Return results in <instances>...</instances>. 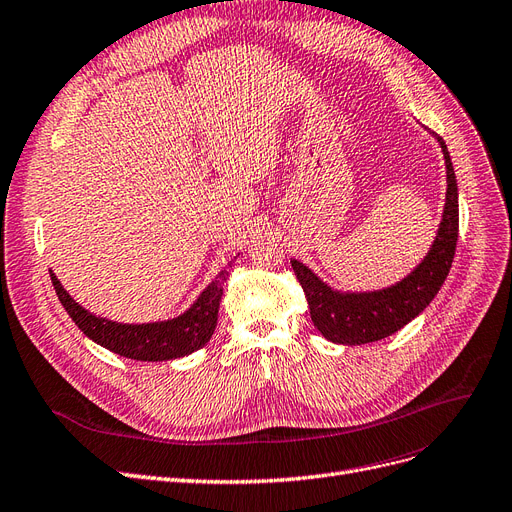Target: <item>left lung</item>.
<instances>
[{"mask_svg": "<svg viewBox=\"0 0 512 512\" xmlns=\"http://www.w3.org/2000/svg\"><path fill=\"white\" fill-rule=\"evenodd\" d=\"M441 141L447 164V202L428 257L399 285L384 291L342 295L320 282L304 263L291 261L293 272L306 293L314 327L335 344H369L403 329L418 316L434 295L439 293L456 255L460 215H458V181L453 173L447 145Z\"/></svg>", "mask_w": 512, "mask_h": 512, "instance_id": "1", "label": "left lung"}]
</instances>
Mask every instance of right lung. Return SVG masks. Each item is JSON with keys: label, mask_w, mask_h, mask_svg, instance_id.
<instances>
[{"label": "right lung", "mask_w": 512, "mask_h": 512, "mask_svg": "<svg viewBox=\"0 0 512 512\" xmlns=\"http://www.w3.org/2000/svg\"><path fill=\"white\" fill-rule=\"evenodd\" d=\"M50 278L63 308L92 342L120 356L135 358V361H170V358H179L200 350L213 337L227 272L223 270L185 314L166 320V323L149 325H120L94 316L75 304L52 272Z\"/></svg>", "instance_id": "add662e5"}]
</instances>
